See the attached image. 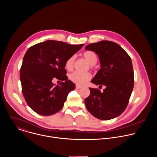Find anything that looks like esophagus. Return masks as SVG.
<instances>
[{
  "mask_svg": "<svg viewBox=\"0 0 157 157\" xmlns=\"http://www.w3.org/2000/svg\"><path fill=\"white\" fill-rule=\"evenodd\" d=\"M76 89H80V88H81V86H79V85H78V84H76Z\"/></svg>",
  "mask_w": 157,
  "mask_h": 157,
  "instance_id": "1",
  "label": "esophagus"
}]
</instances>
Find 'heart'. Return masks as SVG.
I'll return each mask as SVG.
<instances>
[{
    "label": "heart",
    "mask_w": 157,
    "mask_h": 157,
    "mask_svg": "<svg viewBox=\"0 0 157 157\" xmlns=\"http://www.w3.org/2000/svg\"><path fill=\"white\" fill-rule=\"evenodd\" d=\"M83 57L90 65H94L98 61L97 55L92 51H87L84 52L83 53ZM75 59L76 57L75 55H73L66 60L65 63V68L67 70L71 71L73 70ZM69 78L73 82L79 85H82L91 78V75L90 73H80L78 72H74L70 75Z\"/></svg>",
    "instance_id": "1"
}]
</instances>
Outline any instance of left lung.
<instances>
[{
    "instance_id": "obj_1",
    "label": "left lung",
    "mask_w": 157,
    "mask_h": 157,
    "mask_svg": "<svg viewBox=\"0 0 157 157\" xmlns=\"http://www.w3.org/2000/svg\"><path fill=\"white\" fill-rule=\"evenodd\" d=\"M85 50L95 52L100 60L101 68L91 82L105 86L102 93L99 89L89 88L91 93L85 99L86 107L100 120L116 118L125 110L133 88L131 58L119 44L107 40L89 44Z\"/></svg>"
}]
</instances>
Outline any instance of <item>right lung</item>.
Returning <instances> with one entry per match:
<instances>
[{
  "label": "right lung",
  "mask_w": 157,
  "mask_h": 157,
  "mask_svg": "<svg viewBox=\"0 0 157 157\" xmlns=\"http://www.w3.org/2000/svg\"><path fill=\"white\" fill-rule=\"evenodd\" d=\"M84 45L47 40L27 51L20 69L22 93L28 105L41 116H51L63 107L75 84L66 76L65 63ZM56 78L63 82L56 85Z\"/></svg>",
  "instance_id": "right-lung-1"
}]
</instances>
